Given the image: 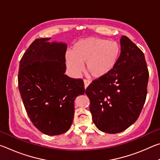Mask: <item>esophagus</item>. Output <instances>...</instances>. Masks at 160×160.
<instances>
[{
  "label": "esophagus",
  "instance_id": "34e87169",
  "mask_svg": "<svg viewBox=\"0 0 160 160\" xmlns=\"http://www.w3.org/2000/svg\"><path fill=\"white\" fill-rule=\"evenodd\" d=\"M84 84H85V88L86 89L88 87V85L90 84V81L89 80L85 79V80H84Z\"/></svg>",
  "mask_w": 160,
  "mask_h": 160
}]
</instances>
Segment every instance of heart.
<instances>
[{
    "instance_id": "b5f03b06",
    "label": "heart",
    "mask_w": 160,
    "mask_h": 160,
    "mask_svg": "<svg viewBox=\"0 0 160 160\" xmlns=\"http://www.w3.org/2000/svg\"><path fill=\"white\" fill-rule=\"evenodd\" d=\"M120 55L118 43L97 38L81 39L72 46L71 53L66 55V63L70 72L78 77L84 70L92 76L99 78L106 76L114 68Z\"/></svg>"
}]
</instances>
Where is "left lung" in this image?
<instances>
[{"instance_id":"1","label":"left lung","mask_w":160,"mask_h":160,"mask_svg":"<svg viewBox=\"0 0 160 160\" xmlns=\"http://www.w3.org/2000/svg\"><path fill=\"white\" fill-rule=\"evenodd\" d=\"M117 63L106 76L94 80L85 93L97 128L118 133L138 118L148 92L149 72L144 53L126 36L121 39Z\"/></svg>"}]
</instances>
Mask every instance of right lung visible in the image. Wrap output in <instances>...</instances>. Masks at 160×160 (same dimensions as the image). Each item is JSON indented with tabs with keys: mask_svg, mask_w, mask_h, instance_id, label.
I'll list each match as a JSON object with an SVG mask.
<instances>
[{
	"mask_svg": "<svg viewBox=\"0 0 160 160\" xmlns=\"http://www.w3.org/2000/svg\"><path fill=\"white\" fill-rule=\"evenodd\" d=\"M49 39H35L24 53L18 87L33 125L46 135H58L71 126L75 99L85 93V87L82 79L64 74L67 45Z\"/></svg>",
	"mask_w": 160,
	"mask_h": 160,
	"instance_id": "1",
	"label": "right lung"
}]
</instances>
